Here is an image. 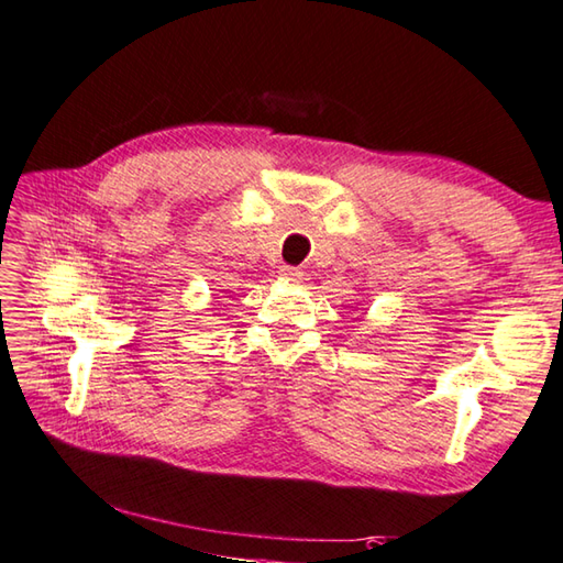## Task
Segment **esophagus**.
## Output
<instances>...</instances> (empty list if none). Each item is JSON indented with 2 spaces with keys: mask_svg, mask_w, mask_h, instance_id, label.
<instances>
[{
  "mask_svg": "<svg viewBox=\"0 0 563 563\" xmlns=\"http://www.w3.org/2000/svg\"><path fill=\"white\" fill-rule=\"evenodd\" d=\"M280 278L285 283H300L302 280V271L300 268H292V266H283L280 268Z\"/></svg>",
  "mask_w": 563,
  "mask_h": 563,
  "instance_id": "34e87169",
  "label": "esophagus"
}]
</instances>
